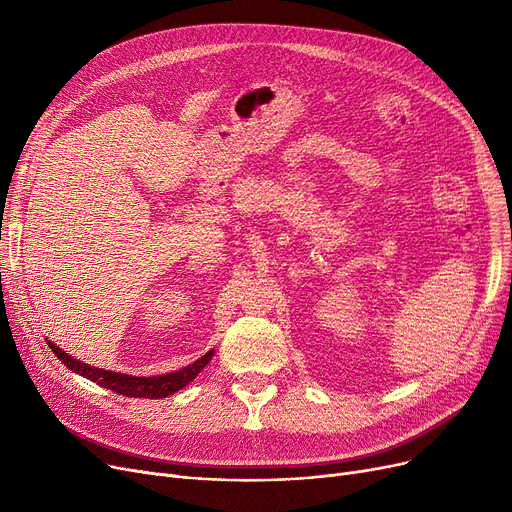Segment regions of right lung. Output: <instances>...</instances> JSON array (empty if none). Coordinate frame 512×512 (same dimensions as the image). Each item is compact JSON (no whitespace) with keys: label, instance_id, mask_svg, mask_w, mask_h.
<instances>
[{"label":"right lung","instance_id":"add662e5","mask_svg":"<svg viewBox=\"0 0 512 512\" xmlns=\"http://www.w3.org/2000/svg\"><path fill=\"white\" fill-rule=\"evenodd\" d=\"M70 369H76L83 375H87L89 380L107 386L110 390L118 392V394H126V396H134V398H166L178 390H182L188 382H193L199 373V365H191L186 367L184 371L178 373H170V375H161V378L155 380H128V375H112L101 369H93L89 365H83L78 361H70Z\"/></svg>","mask_w":512,"mask_h":512}]
</instances>
